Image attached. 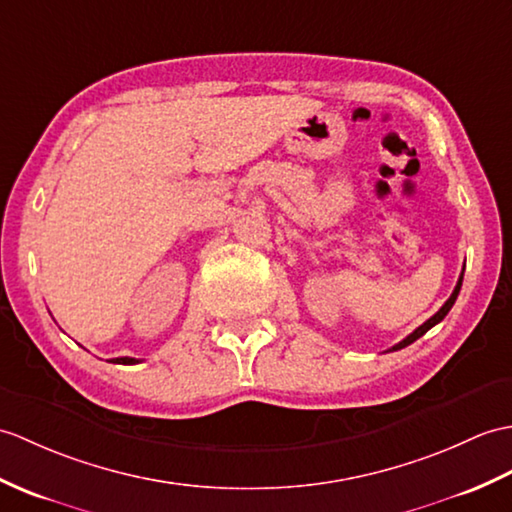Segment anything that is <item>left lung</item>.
<instances>
[{
	"label": "left lung",
	"mask_w": 512,
	"mask_h": 512,
	"mask_svg": "<svg viewBox=\"0 0 512 512\" xmlns=\"http://www.w3.org/2000/svg\"><path fill=\"white\" fill-rule=\"evenodd\" d=\"M460 285H462V275H460V279H458V283H456L454 292H451V296H449V299L445 301V305L441 307V310H438V312H436V314H434L430 320H425V323H423L421 327L414 329L408 338H403L399 344H395V347H392L390 351H399V349H403V347H408V344H412L414 340H419L423 334H427V331H430L434 325L441 323V320H443V318L449 314L451 307H454V303H456V299H458V292H460Z\"/></svg>",
	"instance_id": "left-lung-1"
}]
</instances>
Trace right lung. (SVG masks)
<instances>
[{
    "instance_id": "right-lung-1",
    "label": "right lung",
    "mask_w": 512,
    "mask_h": 512,
    "mask_svg": "<svg viewBox=\"0 0 512 512\" xmlns=\"http://www.w3.org/2000/svg\"><path fill=\"white\" fill-rule=\"evenodd\" d=\"M113 364H139V360H135V358H115Z\"/></svg>"
}]
</instances>
